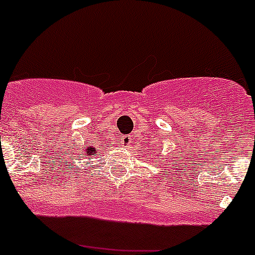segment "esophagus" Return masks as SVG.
Segmentation results:
<instances>
[{
  "label": "esophagus",
  "mask_w": 255,
  "mask_h": 255,
  "mask_svg": "<svg viewBox=\"0 0 255 255\" xmlns=\"http://www.w3.org/2000/svg\"><path fill=\"white\" fill-rule=\"evenodd\" d=\"M120 143L123 147H130V145L134 143V140H132L131 135H125V136H123V138L120 139Z\"/></svg>",
  "instance_id": "1"
}]
</instances>
